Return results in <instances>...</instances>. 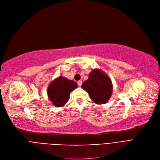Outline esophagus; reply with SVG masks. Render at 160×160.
<instances>
[{
    "mask_svg": "<svg viewBox=\"0 0 160 160\" xmlns=\"http://www.w3.org/2000/svg\"><path fill=\"white\" fill-rule=\"evenodd\" d=\"M78 86H82V82L81 81V80H79V81H78Z\"/></svg>",
    "mask_w": 160,
    "mask_h": 160,
    "instance_id": "34e87169",
    "label": "esophagus"
}]
</instances>
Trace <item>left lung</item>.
<instances>
[{
    "instance_id": "left-lung-1",
    "label": "left lung",
    "mask_w": 160,
    "mask_h": 160,
    "mask_svg": "<svg viewBox=\"0 0 160 160\" xmlns=\"http://www.w3.org/2000/svg\"><path fill=\"white\" fill-rule=\"evenodd\" d=\"M93 101L98 104L106 103L112 93V83L108 76L99 69L91 71L89 78L82 85Z\"/></svg>"
}]
</instances>
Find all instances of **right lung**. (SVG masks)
Listing matches in <instances>:
<instances>
[{
	"mask_svg": "<svg viewBox=\"0 0 160 160\" xmlns=\"http://www.w3.org/2000/svg\"><path fill=\"white\" fill-rule=\"evenodd\" d=\"M77 83L59 77L52 81L47 89L48 98L56 107L64 106L69 100L70 93L77 88Z\"/></svg>",
	"mask_w": 160,
	"mask_h": 160,
	"instance_id": "obj_1",
	"label": "right lung"
}]
</instances>
